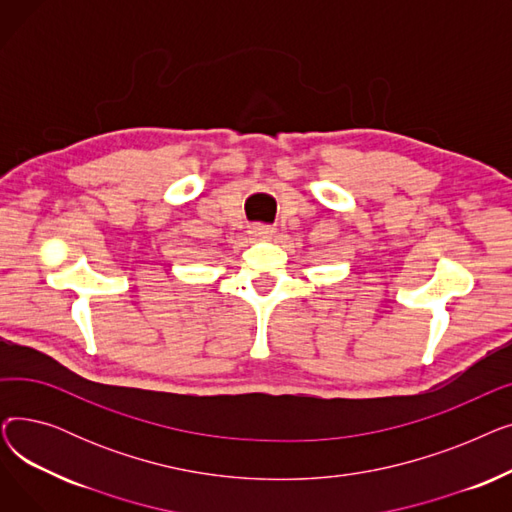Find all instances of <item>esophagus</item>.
Segmentation results:
<instances>
[{"label":"esophagus","instance_id":"34e87169","mask_svg":"<svg viewBox=\"0 0 512 512\" xmlns=\"http://www.w3.org/2000/svg\"><path fill=\"white\" fill-rule=\"evenodd\" d=\"M276 232L274 226H267V224H251L249 226V234L255 238H270Z\"/></svg>","mask_w":512,"mask_h":512}]
</instances>
